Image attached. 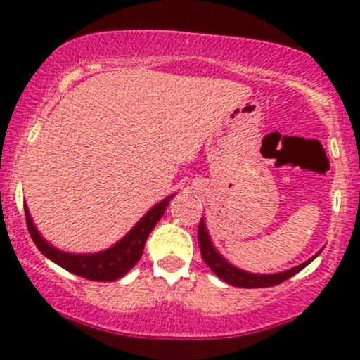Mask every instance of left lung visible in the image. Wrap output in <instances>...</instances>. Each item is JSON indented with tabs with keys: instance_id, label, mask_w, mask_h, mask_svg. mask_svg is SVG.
Here are the masks:
<instances>
[{
	"instance_id": "8db88e82",
	"label": "left lung",
	"mask_w": 360,
	"mask_h": 360,
	"mask_svg": "<svg viewBox=\"0 0 360 360\" xmlns=\"http://www.w3.org/2000/svg\"><path fill=\"white\" fill-rule=\"evenodd\" d=\"M198 242H200V250L201 255H203V260L206 262V266L212 269L218 278L225 281V283L232 284V286L237 288H269V286H276V284L284 283V281L292 278L295 274H298L301 269L308 266L316 255H313L311 259H308L307 262L300 264L298 267H292V269L284 271V272H278V274H252V272L242 271L238 267L232 266L226 259H223V255L213 247L212 238H210L208 230H206L205 220L201 218L200 226H198Z\"/></svg>"
}]
</instances>
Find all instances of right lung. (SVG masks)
<instances>
[{"instance_id": "add662e5", "label": "right lung", "mask_w": 360, "mask_h": 360, "mask_svg": "<svg viewBox=\"0 0 360 360\" xmlns=\"http://www.w3.org/2000/svg\"><path fill=\"white\" fill-rule=\"evenodd\" d=\"M174 198L167 196L166 200H162L160 203H157L154 208H150L148 212L140 218V221L134 229L128 232L122 240L115 243L110 249L96 252V254H69V252H62L56 247H52L42 235L39 233V230L35 229L34 221H32L28 208L25 206V217H27V226L28 232H30L32 240L35 242V245L39 247V250L42 252L47 259H51L52 262H56L57 266L64 267L65 271L72 272V274L81 276V278L89 279V281H105V283H111V281H117L125 276L135 264L139 262V259L142 257L143 247H146L148 233L154 230L157 221L162 218L164 212H166L169 201Z\"/></svg>"}]
</instances>
